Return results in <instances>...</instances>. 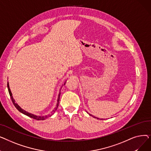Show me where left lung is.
<instances>
[{"label":"left lung","instance_id":"1","mask_svg":"<svg viewBox=\"0 0 151 151\" xmlns=\"http://www.w3.org/2000/svg\"><path fill=\"white\" fill-rule=\"evenodd\" d=\"M89 114V115H90V116H92V117H94V118H97V119H99V118H97V117H95V116H92V114ZM102 119H101V120H102Z\"/></svg>","mask_w":151,"mask_h":151}]
</instances>
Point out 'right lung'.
Returning <instances> with one entry per match:
<instances>
[{
	"mask_svg": "<svg viewBox=\"0 0 151 151\" xmlns=\"http://www.w3.org/2000/svg\"><path fill=\"white\" fill-rule=\"evenodd\" d=\"M65 83H66V82L64 83V85H65ZM7 88H8V90H9V94H10V97H11L12 101V102H13V105H14V106L16 107V108H17V109L19 111L21 112V113H22V114H25V115H26V116H29V117H31V118H33V119H36V120H45V119H46L48 117L51 116L55 113V111L57 110V109H58V108L59 104L60 96V91L59 93V95H58V100H57L56 106H55V108L52 111V112L51 113V114H49L48 115H45V116H37V115L33 114H32V113H28L27 111H25V110H24L23 109H22V108L17 104V103L15 102V100H14V99H13V96H12V92H11V91H10V86H9V82H8V83H7Z\"/></svg>",
	"mask_w": 151,
	"mask_h": 151,
	"instance_id": "1",
	"label": "right lung"
}]
</instances>
